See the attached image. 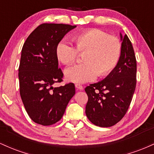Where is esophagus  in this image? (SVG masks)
<instances>
[{
    "instance_id": "1",
    "label": "esophagus",
    "mask_w": 154,
    "mask_h": 154,
    "mask_svg": "<svg viewBox=\"0 0 154 154\" xmlns=\"http://www.w3.org/2000/svg\"><path fill=\"white\" fill-rule=\"evenodd\" d=\"M75 88L77 91H78V90H80V91L83 90V86H82L81 85H79V84H75Z\"/></svg>"
}]
</instances>
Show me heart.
Wrapping results in <instances>:
<instances>
[{
    "instance_id": "heart-1",
    "label": "heart",
    "mask_w": 154,
    "mask_h": 154,
    "mask_svg": "<svg viewBox=\"0 0 154 154\" xmlns=\"http://www.w3.org/2000/svg\"><path fill=\"white\" fill-rule=\"evenodd\" d=\"M75 48L66 42L60 41L56 48V57L60 62L71 65L77 61L78 54H84V63L66 69V80L85 83L94 80L97 76L104 77L111 73L119 62L122 52L121 42L98 29H91L75 35Z\"/></svg>"
}]
</instances>
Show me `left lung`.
I'll use <instances>...</instances> for the list:
<instances>
[{
    "instance_id": "8db88e82",
    "label": "left lung",
    "mask_w": 154,
    "mask_h": 154,
    "mask_svg": "<svg viewBox=\"0 0 154 154\" xmlns=\"http://www.w3.org/2000/svg\"><path fill=\"white\" fill-rule=\"evenodd\" d=\"M120 38L121 56L115 69L103 80L85 89L88 96L86 116L101 128L113 126L122 119L135 90L137 63L133 47L127 35L120 33Z\"/></svg>"
}]
</instances>
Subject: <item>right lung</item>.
I'll use <instances>...</instances> for the list:
<instances>
[{
  "mask_svg": "<svg viewBox=\"0 0 154 154\" xmlns=\"http://www.w3.org/2000/svg\"><path fill=\"white\" fill-rule=\"evenodd\" d=\"M76 25L40 24L24 43L19 67V91L28 115L33 122L48 126L61 119L75 94L73 83L54 88L62 81L56 55L57 44Z\"/></svg>",
  "mask_w": 154,
  "mask_h": 154,
  "instance_id": "right-lung-1",
  "label": "right lung"
}]
</instances>
